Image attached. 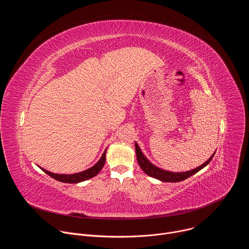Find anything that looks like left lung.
I'll use <instances>...</instances> for the list:
<instances>
[{
    "mask_svg": "<svg viewBox=\"0 0 249 249\" xmlns=\"http://www.w3.org/2000/svg\"><path fill=\"white\" fill-rule=\"evenodd\" d=\"M135 149H136L137 160H138L140 167L143 169V171L146 174H148V175L154 177V178H157L160 181H163V182H179V181H182V180L188 178V177L192 176L193 174L197 173L199 170L204 168L212 160L213 157H214L216 154V152H215L207 161H205L202 165H200L192 170H188V171H184V172H172V171H167V170L161 169V168L156 166L155 164H153L144 156V154L142 153L139 145L136 143V142H135Z\"/></svg>",
    "mask_w": 249,
    "mask_h": 249,
    "instance_id": "1",
    "label": "left lung"
}]
</instances>
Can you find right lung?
I'll return each instance as SVG.
<instances>
[{
	"mask_svg": "<svg viewBox=\"0 0 249 249\" xmlns=\"http://www.w3.org/2000/svg\"><path fill=\"white\" fill-rule=\"evenodd\" d=\"M105 155H106V149L103 152L101 158L99 159V160L90 168L84 170L82 172H78V173H74V174H58V173H53L50 172L48 170H45L44 168L40 167L46 174L50 175L52 178L60 181V182H64V183H79L85 180H88L91 177L95 176L98 174V172L102 169L104 163H105Z\"/></svg>",
	"mask_w": 249,
	"mask_h": 249,
	"instance_id": "add662e5",
	"label": "right lung"
}]
</instances>
